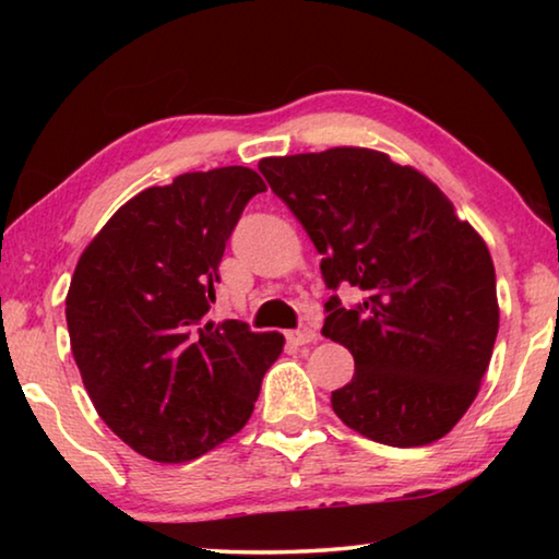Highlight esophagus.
Segmentation results:
<instances>
[{"label":"esophagus","instance_id":"esophagus-1","mask_svg":"<svg viewBox=\"0 0 559 559\" xmlns=\"http://www.w3.org/2000/svg\"><path fill=\"white\" fill-rule=\"evenodd\" d=\"M286 337L290 345H308V343H313L318 335L313 328H298V330H290V333H286Z\"/></svg>","mask_w":559,"mask_h":559}]
</instances>
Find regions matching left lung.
<instances>
[{
	"instance_id": "left-lung-1",
	"label": "left lung",
	"mask_w": 559,
	"mask_h": 559,
	"mask_svg": "<svg viewBox=\"0 0 559 559\" xmlns=\"http://www.w3.org/2000/svg\"><path fill=\"white\" fill-rule=\"evenodd\" d=\"M261 175L323 253V335L355 357L333 392L349 429L386 447H427L476 400L498 335L488 246L431 179L367 147L263 157Z\"/></svg>"
}]
</instances>
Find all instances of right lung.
<instances>
[{
    "label": "right lung",
    "mask_w": 559,
    "mask_h": 559,
    "mask_svg": "<svg viewBox=\"0 0 559 559\" xmlns=\"http://www.w3.org/2000/svg\"><path fill=\"white\" fill-rule=\"evenodd\" d=\"M259 192L249 167L179 175L122 204L81 253L66 296L71 353L100 419L140 456L185 463L234 437L281 355V333L204 320Z\"/></svg>",
    "instance_id": "add662e5"
}]
</instances>
